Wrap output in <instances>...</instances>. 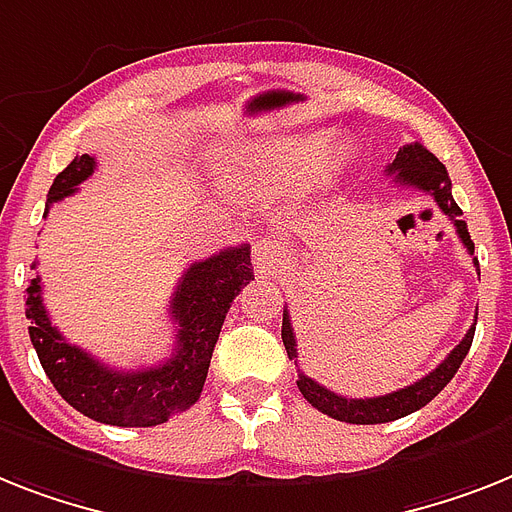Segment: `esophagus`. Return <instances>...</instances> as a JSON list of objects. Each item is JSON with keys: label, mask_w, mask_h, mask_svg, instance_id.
<instances>
[{"label": "esophagus", "mask_w": 512, "mask_h": 512, "mask_svg": "<svg viewBox=\"0 0 512 512\" xmlns=\"http://www.w3.org/2000/svg\"><path fill=\"white\" fill-rule=\"evenodd\" d=\"M287 259V246L280 243L277 238H259L253 243V261L259 266H274V264H282Z\"/></svg>", "instance_id": "1"}]
</instances>
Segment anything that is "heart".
I'll return each instance as SVG.
<instances>
[{
	"instance_id": "obj_1",
	"label": "heart",
	"mask_w": 512,
	"mask_h": 512,
	"mask_svg": "<svg viewBox=\"0 0 512 512\" xmlns=\"http://www.w3.org/2000/svg\"><path fill=\"white\" fill-rule=\"evenodd\" d=\"M319 143H322L319 138H293V141L282 143L274 154H269L266 159H261V164L253 167V177L285 183L311 162V177L319 185H329L348 167L350 149L340 141H329L317 152L315 149L319 148ZM314 150L316 155L313 154ZM311 155L315 156L314 160L310 159Z\"/></svg>"
}]
</instances>
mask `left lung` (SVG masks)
<instances>
[{
    "mask_svg": "<svg viewBox=\"0 0 512 512\" xmlns=\"http://www.w3.org/2000/svg\"><path fill=\"white\" fill-rule=\"evenodd\" d=\"M387 175L395 177L398 185H408V188H416L421 193H429L434 198V204L442 209L450 222L455 225L460 243L466 246V251L474 256V240L468 235L466 222L460 219V206L455 204L453 198V183H450V175H447L445 164L439 162L437 156L429 149H424L421 143H408L398 151L395 162L387 167ZM476 272H479V261L474 259ZM474 319H479V311H476ZM476 324V322H474ZM476 327H471L466 332V337L450 350V356L439 363L437 369L429 371L426 377H421L418 382L408 384L403 390L390 392V395H379V398H345V395H337V392L327 390L324 384L314 382L306 374H298V390H301L303 398L314 405L316 411L327 413V416L337 418V421H345V424H387V421H395V418H403L408 413L424 408L426 403H432L439 392L445 390L447 382L455 377V371L460 369L463 358L468 356L471 350V342H474ZM282 342H285L287 358H295L298 361V353H295V335L293 324H290V314L287 308L282 311Z\"/></svg>",
    "mask_w": 512,
    "mask_h": 512,
    "instance_id": "left-lung-1",
    "label": "left lung"
}]
</instances>
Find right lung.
Wrapping results in <instances>:
<instances>
[{
    "label": "right lung",
    "instance_id": "right-lung-1",
    "mask_svg": "<svg viewBox=\"0 0 512 512\" xmlns=\"http://www.w3.org/2000/svg\"><path fill=\"white\" fill-rule=\"evenodd\" d=\"M94 156H75L54 177L46 211L62 198L73 196L83 180L94 175ZM36 269V264L31 266ZM253 280L251 246L225 248L209 259L185 269L170 301V314L177 324L175 350L159 366L138 371L109 369L78 345L59 335L41 298V277L25 287V319H31L28 335L52 379L54 390L83 416L112 426H156L188 411L201 398L211 353L240 287Z\"/></svg>",
    "mask_w": 512,
    "mask_h": 512
}]
</instances>
